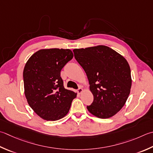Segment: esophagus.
Returning a JSON list of instances; mask_svg holds the SVG:
<instances>
[{
    "label": "esophagus",
    "instance_id": "1",
    "mask_svg": "<svg viewBox=\"0 0 153 153\" xmlns=\"http://www.w3.org/2000/svg\"><path fill=\"white\" fill-rule=\"evenodd\" d=\"M83 91V89L82 88H81V87H79V88H78V89H77V92H78V94H82V93Z\"/></svg>",
    "mask_w": 153,
    "mask_h": 153
}]
</instances>
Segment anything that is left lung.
Here are the masks:
<instances>
[{
  "instance_id": "1",
  "label": "left lung",
  "mask_w": 153,
  "mask_h": 153,
  "mask_svg": "<svg viewBox=\"0 0 153 153\" xmlns=\"http://www.w3.org/2000/svg\"><path fill=\"white\" fill-rule=\"evenodd\" d=\"M73 52L86 73L94 95V101L87 109L97 117H111L124 106L130 94L132 79L126 59L102 45Z\"/></svg>"
}]
</instances>
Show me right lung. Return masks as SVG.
Masks as SVG:
<instances>
[{
	"mask_svg": "<svg viewBox=\"0 0 153 153\" xmlns=\"http://www.w3.org/2000/svg\"><path fill=\"white\" fill-rule=\"evenodd\" d=\"M69 49H42L35 52L24 68L25 94L33 111L46 121L68 114L77 94L64 88L62 69L73 58Z\"/></svg>",
	"mask_w": 153,
	"mask_h": 153,
	"instance_id": "right-lung-1",
	"label": "right lung"
}]
</instances>
